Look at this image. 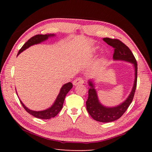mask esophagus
Instances as JSON below:
<instances>
[{
	"mask_svg": "<svg viewBox=\"0 0 152 152\" xmlns=\"http://www.w3.org/2000/svg\"><path fill=\"white\" fill-rule=\"evenodd\" d=\"M84 82V80L82 78H77L76 79H75L73 82V84L74 86H77L78 84H83Z\"/></svg>",
	"mask_w": 152,
	"mask_h": 152,
	"instance_id": "1",
	"label": "esophagus"
}]
</instances>
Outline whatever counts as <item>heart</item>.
<instances>
[{"label":"heart","instance_id":"obj_1","mask_svg":"<svg viewBox=\"0 0 152 152\" xmlns=\"http://www.w3.org/2000/svg\"><path fill=\"white\" fill-rule=\"evenodd\" d=\"M97 48H94L93 49V50H92V51H93V52L94 53H95V52H96V50H97Z\"/></svg>","mask_w":152,"mask_h":152}]
</instances>
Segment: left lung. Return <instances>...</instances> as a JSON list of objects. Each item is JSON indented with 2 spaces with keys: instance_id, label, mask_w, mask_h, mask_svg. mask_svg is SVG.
Returning a JSON list of instances; mask_svg holds the SVG:
<instances>
[{
  "instance_id": "1",
  "label": "left lung",
  "mask_w": 152,
  "mask_h": 152,
  "mask_svg": "<svg viewBox=\"0 0 152 152\" xmlns=\"http://www.w3.org/2000/svg\"><path fill=\"white\" fill-rule=\"evenodd\" d=\"M103 41L108 45L115 48L113 60L115 61H125L132 63L135 70V79L133 86L129 95L125 101L115 107H106L101 103L93 82L88 80V97L86 102V109L92 119L102 123H109L117 120L124 114L127 108L132 103L137 86V64L132 51L127 45L117 39L103 38Z\"/></svg>"
}]
</instances>
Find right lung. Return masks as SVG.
I'll list each match as a JSON object with an SVG mask.
<instances>
[{"instance_id":"obj_1","label":"right lung","mask_w":152,"mask_h":152,"mask_svg":"<svg viewBox=\"0 0 152 152\" xmlns=\"http://www.w3.org/2000/svg\"><path fill=\"white\" fill-rule=\"evenodd\" d=\"M55 36L54 34H45V35H36L33 36L31 39H29L27 42L23 45V47L20 48V50L18 52L17 56H19L22 51L26 50V49L29 48L30 46H32L33 45L39 44V43H42L43 42L47 40L49 37H53ZM72 84L71 82H68L65 84H64L60 89V91L59 92L57 98H56L55 102H53V104L51 106L48 108V109L43 110H39V111H36V110H33L25 106V105L23 103V102L19 100L20 103L23 105V107H24V109L27 113H29V114L33 115V117L36 118H39V119H50L51 118H53L56 117L57 115L59 112L60 111L61 109H62L64 99L66 94H68V92L70 91L72 88ZM17 92V91H16Z\"/></svg>"}]
</instances>
